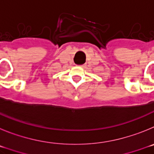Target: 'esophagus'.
Here are the masks:
<instances>
[{"mask_svg":"<svg viewBox=\"0 0 154 154\" xmlns=\"http://www.w3.org/2000/svg\"><path fill=\"white\" fill-rule=\"evenodd\" d=\"M81 66H82V67H83V65H81Z\"/></svg>","mask_w":154,"mask_h":154,"instance_id":"1","label":"esophagus"}]
</instances>
